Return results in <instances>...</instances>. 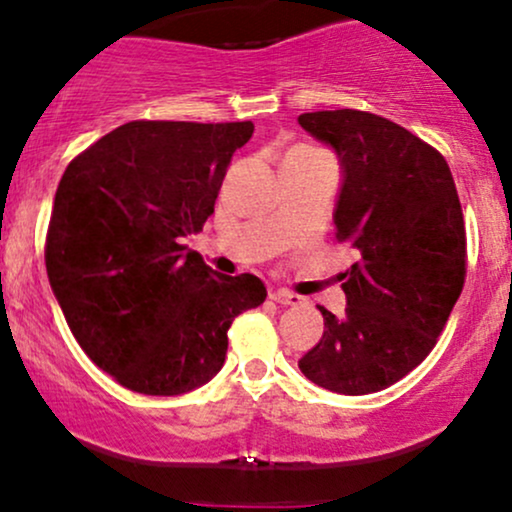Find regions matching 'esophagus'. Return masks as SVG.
<instances>
[{
  "label": "esophagus",
  "mask_w": 512,
  "mask_h": 512,
  "mask_svg": "<svg viewBox=\"0 0 512 512\" xmlns=\"http://www.w3.org/2000/svg\"><path fill=\"white\" fill-rule=\"evenodd\" d=\"M269 298H272V301H276L279 305H301L303 303L301 296H296V293L284 291V289L272 291V293H269Z\"/></svg>",
  "instance_id": "obj_1"
}]
</instances>
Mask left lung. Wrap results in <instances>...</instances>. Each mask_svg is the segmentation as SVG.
Here are the masks:
<instances>
[{"label": "left lung", "mask_w": 512, "mask_h": 512, "mask_svg": "<svg viewBox=\"0 0 512 512\" xmlns=\"http://www.w3.org/2000/svg\"><path fill=\"white\" fill-rule=\"evenodd\" d=\"M298 125L339 158L334 226L361 252L342 274L344 315L320 305L325 332L298 368L339 395L380 392L431 354L462 293L467 236L455 180L433 146L380 115L320 110Z\"/></svg>", "instance_id": "obj_1"}]
</instances>
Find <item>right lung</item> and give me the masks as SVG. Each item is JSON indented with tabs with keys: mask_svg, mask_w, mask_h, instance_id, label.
Wrapping results in <instances>:
<instances>
[{
	"mask_svg": "<svg viewBox=\"0 0 512 512\" xmlns=\"http://www.w3.org/2000/svg\"><path fill=\"white\" fill-rule=\"evenodd\" d=\"M252 132L127 122L64 170L45 243L52 293L86 356L127 390L175 397L209 383L233 317L267 298L257 276L214 272L185 245Z\"/></svg>",
	"mask_w": 512,
	"mask_h": 512,
	"instance_id": "1",
	"label": "right lung"
}]
</instances>
